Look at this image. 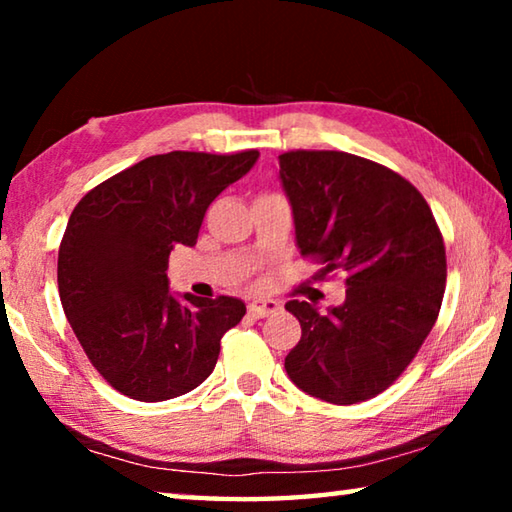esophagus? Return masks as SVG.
I'll use <instances>...</instances> for the list:
<instances>
[{"label":"esophagus","mask_w":512,"mask_h":512,"mask_svg":"<svg viewBox=\"0 0 512 512\" xmlns=\"http://www.w3.org/2000/svg\"><path fill=\"white\" fill-rule=\"evenodd\" d=\"M275 311H280V302L275 300H253L248 305V314L253 318H266L275 314Z\"/></svg>","instance_id":"34e87169"}]
</instances>
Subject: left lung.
Returning <instances> with one entry per match:
<instances>
[{"instance_id":"left-lung-1","label":"left lung","mask_w":512,"mask_h":512,"mask_svg":"<svg viewBox=\"0 0 512 512\" xmlns=\"http://www.w3.org/2000/svg\"><path fill=\"white\" fill-rule=\"evenodd\" d=\"M300 253L345 273V302L318 314L289 300L302 336L284 368L329 404L386 391L415 359L443 305V235L424 196L400 173L343 151L280 155Z\"/></svg>"}]
</instances>
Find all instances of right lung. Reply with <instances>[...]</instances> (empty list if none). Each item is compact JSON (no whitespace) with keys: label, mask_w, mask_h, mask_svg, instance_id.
Here are the masks:
<instances>
[{"label":"right lung","mask_w":512,"mask_h":512,"mask_svg":"<svg viewBox=\"0 0 512 512\" xmlns=\"http://www.w3.org/2000/svg\"><path fill=\"white\" fill-rule=\"evenodd\" d=\"M259 151L151 155L90 189L58 250V293L83 352L121 395L164 402L210 377L237 298H173L169 253L194 246L207 207Z\"/></svg>","instance_id":"add662e5"}]
</instances>
